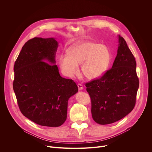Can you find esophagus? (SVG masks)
<instances>
[{"instance_id": "34e87169", "label": "esophagus", "mask_w": 152, "mask_h": 152, "mask_svg": "<svg viewBox=\"0 0 152 152\" xmlns=\"http://www.w3.org/2000/svg\"><path fill=\"white\" fill-rule=\"evenodd\" d=\"M77 86H78V89L79 91H81L83 89V85L80 83H78L77 84Z\"/></svg>"}]
</instances>
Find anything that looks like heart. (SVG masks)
Instances as JSON below:
<instances>
[{"label": "heart", "instance_id": "b5f03b06", "mask_svg": "<svg viewBox=\"0 0 152 152\" xmlns=\"http://www.w3.org/2000/svg\"><path fill=\"white\" fill-rule=\"evenodd\" d=\"M110 49L104 45L87 41L71 47L69 53L60 56L59 62L62 73L72 77L79 71L82 64V72L89 79L100 77L107 70L111 61Z\"/></svg>", "mask_w": 152, "mask_h": 152}]
</instances>
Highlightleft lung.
<instances>
[{"mask_svg":"<svg viewBox=\"0 0 152 152\" xmlns=\"http://www.w3.org/2000/svg\"><path fill=\"white\" fill-rule=\"evenodd\" d=\"M135 59L118 35L117 56L111 69L85 86L91 100L93 120L99 124L116 122L131 113L139 88Z\"/></svg>","mask_w":152,"mask_h":152,"instance_id":"left-lung-1","label":"left lung"}]
</instances>
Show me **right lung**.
Listing matches in <instances>:
<instances>
[{
  "label": "right lung",
  "mask_w": 152,
  "mask_h": 152,
  "mask_svg": "<svg viewBox=\"0 0 152 152\" xmlns=\"http://www.w3.org/2000/svg\"><path fill=\"white\" fill-rule=\"evenodd\" d=\"M55 38L28 41L14 66L13 89L20 110L32 121L58 127L67 119L68 101L78 91L72 79L61 77L55 61Z\"/></svg>",
  "instance_id": "obj_1"
}]
</instances>
